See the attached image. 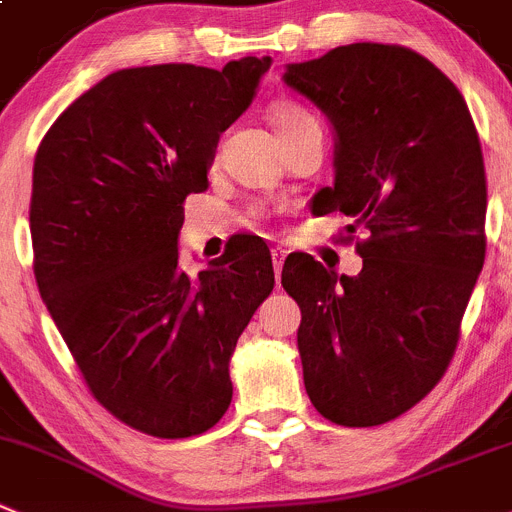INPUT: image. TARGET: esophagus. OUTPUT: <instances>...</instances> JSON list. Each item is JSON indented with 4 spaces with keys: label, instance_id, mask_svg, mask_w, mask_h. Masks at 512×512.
Listing matches in <instances>:
<instances>
[{
    "label": "esophagus",
    "instance_id": "34e87169",
    "mask_svg": "<svg viewBox=\"0 0 512 512\" xmlns=\"http://www.w3.org/2000/svg\"><path fill=\"white\" fill-rule=\"evenodd\" d=\"M284 259H286V251L281 246L271 248V261H274V271H276V279H279L281 274V266H284Z\"/></svg>",
    "mask_w": 512,
    "mask_h": 512
}]
</instances>
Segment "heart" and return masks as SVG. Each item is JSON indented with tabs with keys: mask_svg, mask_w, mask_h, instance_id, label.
<instances>
[{
	"mask_svg": "<svg viewBox=\"0 0 512 512\" xmlns=\"http://www.w3.org/2000/svg\"><path fill=\"white\" fill-rule=\"evenodd\" d=\"M269 118L279 135L296 133V130L309 128V125H319V120H316L306 107L294 105V102H279V105H274L271 107Z\"/></svg>",
	"mask_w": 512,
	"mask_h": 512,
	"instance_id": "1",
	"label": "heart"
}]
</instances>
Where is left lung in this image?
Returning <instances> with one entry per match:
<instances>
[{
  "mask_svg": "<svg viewBox=\"0 0 512 512\" xmlns=\"http://www.w3.org/2000/svg\"><path fill=\"white\" fill-rule=\"evenodd\" d=\"M286 87L334 130V183L311 213L342 211L362 271L337 276L306 253L281 284L311 405L344 427H374L415 407L445 374L485 261V165L465 97L417 52L334 47L291 62Z\"/></svg>",
  "mask_w": 512,
  "mask_h": 512,
  "instance_id": "left-lung-1",
  "label": "left lung"
}]
</instances>
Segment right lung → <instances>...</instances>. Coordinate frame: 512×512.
Listing matches in <instances>:
<instances>
[{
  "label": "right lung",
  "instance_id": "add662e5",
  "mask_svg": "<svg viewBox=\"0 0 512 512\" xmlns=\"http://www.w3.org/2000/svg\"><path fill=\"white\" fill-rule=\"evenodd\" d=\"M271 57L223 70H118L77 97L34 155L37 286L95 399L120 422L178 440L233 397L238 337L274 289L261 238L186 274L183 201L208 188L218 140L251 105Z\"/></svg>",
  "mask_w": 512,
  "mask_h": 512
}]
</instances>
